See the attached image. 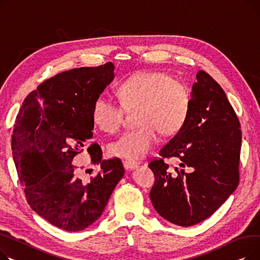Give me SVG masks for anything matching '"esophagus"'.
I'll list each match as a JSON object with an SVG mask.
<instances>
[{"label":"esophagus","mask_w":260,"mask_h":260,"mask_svg":"<svg viewBox=\"0 0 260 260\" xmlns=\"http://www.w3.org/2000/svg\"><path fill=\"white\" fill-rule=\"evenodd\" d=\"M123 165L127 170H133L135 168H137V162L133 160H124Z\"/></svg>","instance_id":"34e87169"}]
</instances>
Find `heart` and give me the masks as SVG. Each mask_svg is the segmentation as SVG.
<instances>
[{"label":"heart","instance_id":"obj_1","mask_svg":"<svg viewBox=\"0 0 260 260\" xmlns=\"http://www.w3.org/2000/svg\"><path fill=\"white\" fill-rule=\"evenodd\" d=\"M117 93L120 105L101 95L91 110L94 125L112 134L123 124L122 108L127 111L137 109L136 123L140 126L125 132L110 145L112 155L131 160L143 158L156 144L158 132L172 135L186 123L190 110L189 89L169 74L158 71L135 73L119 85Z\"/></svg>","mask_w":260,"mask_h":260}]
</instances>
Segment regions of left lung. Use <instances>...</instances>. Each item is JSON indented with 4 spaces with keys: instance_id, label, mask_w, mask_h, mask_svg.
<instances>
[{
    "instance_id": "1",
    "label": "left lung",
    "mask_w": 260,
    "mask_h": 260,
    "mask_svg": "<svg viewBox=\"0 0 260 260\" xmlns=\"http://www.w3.org/2000/svg\"><path fill=\"white\" fill-rule=\"evenodd\" d=\"M241 131L224 91L200 70L192 86L186 123L149 164L155 182L150 191L158 214L180 226L210 217L238 186ZM180 168L169 169L165 158Z\"/></svg>"
}]
</instances>
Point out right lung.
<instances>
[{"mask_svg":"<svg viewBox=\"0 0 260 260\" xmlns=\"http://www.w3.org/2000/svg\"><path fill=\"white\" fill-rule=\"evenodd\" d=\"M114 65L82 67L60 72L29 93L12 134V154L27 203L51 224L78 232L92 224L123 177L117 157L102 159L91 143L93 102L114 79ZM87 148L100 171L89 181L77 177L72 160Z\"/></svg>","mask_w":260,"mask_h":260,"instance_id":"obj_1","label":"right lung"}]
</instances>
